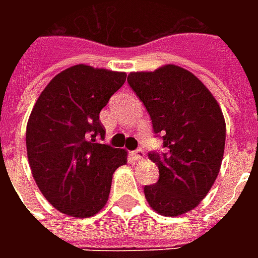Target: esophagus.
Segmentation results:
<instances>
[{"mask_svg":"<svg viewBox=\"0 0 258 258\" xmlns=\"http://www.w3.org/2000/svg\"><path fill=\"white\" fill-rule=\"evenodd\" d=\"M144 156H145V153H144V151L141 148L133 152V157H134L135 160H141V159H144Z\"/></svg>","mask_w":258,"mask_h":258,"instance_id":"34e87169","label":"esophagus"}]
</instances>
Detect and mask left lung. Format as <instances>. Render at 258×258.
<instances>
[{
	"label": "left lung",
	"mask_w": 258,
	"mask_h": 258,
	"mask_svg": "<svg viewBox=\"0 0 258 258\" xmlns=\"http://www.w3.org/2000/svg\"><path fill=\"white\" fill-rule=\"evenodd\" d=\"M127 81L144 102L164 148L148 153L159 167V179L144 186L146 200L162 216L185 214L207 195L221 167V109L196 76L174 64L130 73Z\"/></svg>",
	"instance_id": "8db88e82"
}]
</instances>
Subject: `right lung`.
Here are the masks:
<instances>
[{
  "label": "right lung",
  "instance_id": "1",
  "mask_svg": "<svg viewBox=\"0 0 258 258\" xmlns=\"http://www.w3.org/2000/svg\"><path fill=\"white\" fill-rule=\"evenodd\" d=\"M125 73L76 64L38 96L26 130L31 173L44 198L64 214L87 218L106 205L127 152L99 144V113L125 83Z\"/></svg>",
  "mask_w": 258,
  "mask_h": 258
}]
</instances>
